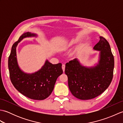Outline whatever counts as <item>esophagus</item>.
Segmentation results:
<instances>
[{
    "instance_id": "34e87169",
    "label": "esophagus",
    "mask_w": 123,
    "mask_h": 123,
    "mask_svg": "<svg viewBox=\"0 0 123 123\" xmlns=\"http://www.w3.org/2000/svg\"><path fill=\"white\" fill-rule=\"evenodd\" d=\"M62 70H63V71L64 72V71H65V64H62Z\"/></svg>"
}]
</instances>
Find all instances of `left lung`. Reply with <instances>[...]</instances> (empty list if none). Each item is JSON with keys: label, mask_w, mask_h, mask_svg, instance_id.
<instances>
[{"label": "left lung", "mask_w": 123, "mask_h": 123, "mask_svg": "<svg viewBox=\"0 0 123 123\" xmlns=\"http://www.w3.org/2000/svg\"><path fill=\"white\" fill-rule=\"evenodd\" d=\"M93 50L99 51L98 62L83 66L75 58L67 63L65 73L72 94L81 100H88L101 94L110 85L113 77L114 58L109 43L100 36Z\"/></svg>", "instance_id": "left-lung-1"}]
</instances>
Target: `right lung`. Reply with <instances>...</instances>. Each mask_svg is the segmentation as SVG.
Returning <instances> with one entry per match:
<instances>
[{
  "label": "right lung",
  "instance_id": "right-lung-1",
  "mask_svg": "<svg viewBox=\"0 0 123 123\" xmlns=\"http://www.w3.org/2000/svg\"><path fill=\"white\" fill-rule=\"evenodd\" d=\"M38 35L29 32L24 33L13 44L8 58V69L10 80L15 88L27 97L34 100H43L51 95L57 78L63 74L62 64H53L46 60L38 71L27 73L20 69L16 54L18 44L23 39L37 37Z\"/></svg>",
  "mask_w": 123,
  "mask_h": 123
}]
</instances>
